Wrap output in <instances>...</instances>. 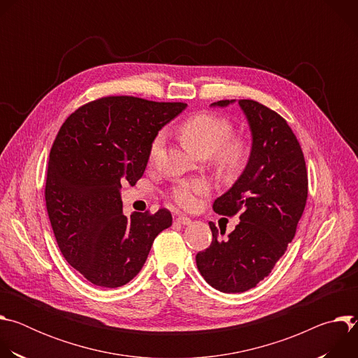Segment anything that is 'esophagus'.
<instances>
[{
    "instance_id": "esophagus-1",
    "label": "esophagus",
    "mask_w": 358,
    "mask_h": 358,
    "mask_svg": "<svg viewBox=\"0 0 358 358\" xmlns=\"http://www.w3.org/2000/svg\"><path fill=\"white\" fill-rule=\"evenodd\" d=\"M176 221H177L178 224H182V225H189V224H191V218H188V217H185V215L177 217Z\"/></svg>"
}]
</instances>
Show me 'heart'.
<instances>
[{
	"instance_id": "heart-1",
	"label": "heart",
	"mask_w": 358,
	"mask_h": 358,
	"mask_svg": "<svg viewBox=\"0 0 358 358\" xmlns=\"http://www.w3.org/2000/svg\"><path fill=\"white\" fill-rule=\"evenodd\" d=\"M180 137L185 147L198 157H213L214 164L225 173L238 171L248 159V145L242 138H231V120L210 112H201L180 124ZM166 133L159 131L148 150V160L155 163L163 151ZM210 185L203 180H182L173 185L171 199L184 210L196 207L199 196L208 194Z\"/></svg>"
}]
</instances>
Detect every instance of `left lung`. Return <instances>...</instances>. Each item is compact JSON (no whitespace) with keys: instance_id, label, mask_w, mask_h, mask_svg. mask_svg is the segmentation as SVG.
<instances>
[{"instance_id":"1","label":"left lung","mask_w":358,"mask_h":358,"mask_svg":"<svg viewBox=\"0 0 358 358\" xmlns=\"http://www.w3.org/2000/svg\"><path fill=\"white\" fill-rule=\"evenodd\" d=\"M238 103L250 126L252 151L234 187L215 199L214 211L239 214L241 221L224 239L210 222L213 242L195 257L202 278L224 293L246 292L272 272L294 238L309 184L301 147L287 122L257 100Z\"/></svg>"}]
</instances>
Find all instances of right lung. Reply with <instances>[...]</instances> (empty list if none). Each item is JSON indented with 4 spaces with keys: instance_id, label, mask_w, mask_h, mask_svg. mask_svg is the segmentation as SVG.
<instances>
[{
    "instance_id": "obj_1",
    "label": "right lung",
    "mask_w": 358,
    "mask_h": 358,
    "mask_svg": "<svg viewBox=\"0 0 358 358\" xmlns=\"http://www.w3.org/2000/svg\"><path fill=\"white\" fill-rule=\"evenodd\" d=\"M182 101L105 96L76 109L49 152L45 201L58 246L90 283L119 287L143 268L156 236L171 227L166 208L123 214L120 189L144 174L150 144Z\"/></svg>"
}]
</instances>
